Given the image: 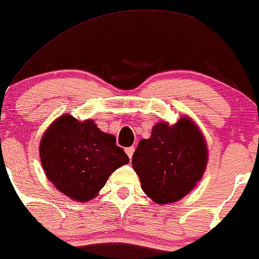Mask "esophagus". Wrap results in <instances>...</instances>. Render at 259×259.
I'll return each instance as SVG.
<instances>
[{"instance_id":"esophagus-1","label":"esophagus","mask_w":259,"mask_h":259,"mask_svg":"<svg viewBox=\"0 0 259 259\" xmlns=\"http://www.w3.org/2000/svg\"><path fill=\"white\" fill-rule=\"evenodd\" d=\"M135 147H130V148H126L124 149V151H126V154L128 155V157L130 159H132V156H133V153H135Z\"/></svg>"}]
</instances>
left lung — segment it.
Instances as JSON below:
<instances>
[{
	"label": "left lung",
	"instance_id": "obj_1",
	"mask_svg": "<svg viewBox=\"0 0 259 259\" xmlns=\"http://www.w3.org/2000/svg\"><path fill=\"white\" fill-rule=\"evenodd\" d=\"M208 150L201 131L183 116L175 124L159 122L142 139L132 157L142 189L159 205L183 199L195 188L207 165Z\"/></svg>",
	"mask_w": 259,
	"mask_h": 259
}]
</instances>
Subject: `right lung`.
I'll return each instance as SVG.
<instances>
[{
  "label": "right lung",
  "mask_w": 259,
  "mask_h": 259,
  "mask_svg": "<svg viewBox=\"0 0 259 259\" xmlns=\"http://www.w3.org/2000/svg\"><path fill=\"white\" fill-rule=\"evenodd\" d=\"M39 159L48 181L60 193L86 202L98 195L109 176L130 162L116 138L102 132L93 120L58 117L39 143Z\"/></svg>",
  "instance_id": "right-lung-1"
}]
</instances>
